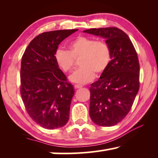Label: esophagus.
Returning a JSON list of instances; mask_svg holds the SVG:
<instances>
[{"label": "esophagus", "mask_w": 158, "mask_h": 158, "mask_svg": "<svg viewBox=\"0 0 158 158\" xmlns=\"http://www.w3.org/2000/svg\"><path fill=\"white\" fill-rule=\"evenodd\" d=\"M74 87H75V89H78V88H81L83 87V86L80 85H75Z\"/></svg>", "instance_id": "34e87169"}]
</instances>
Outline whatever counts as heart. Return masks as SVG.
Returning a JSON list of instances; mask_svg holds the SVG:
<instances>
[{
    "mask_svg": "<svg viewBox=\"0 0 158 158\" xmlns=\"http://www.w3.org/2000/svg\"><path fill=\"white\" fill-rule=\"evenodd\" d=\"M69 50L58 49L55 53L57 65L64 72L72 70L75 60H78L81 68L70 75L71 82L85 84L91 81L96 75L104 73L111 60V52L104 41H96L94 38L80 36L68 45Z\"/></svg>",
    "mask_w": 158,
    "mask_h": 158,
    "instance_id": "1",
    "label": "heart"
}]
</instances>
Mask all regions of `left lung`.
I'll list each match as a JSON object with an SVG mask.
<instances>
[{
	"label": "left lung",
	"mask_w": 158,
	"mask_h": 158,
	"mask_svg": "<svg viewBox=\"0 0 158 158\" xmlns=\"http://www.w3.org/2000/svg\"><path fill=\"white\" fill-rule=\"evenodd\" d=\"M84 33L104 38L111 62L100 78L90 85L89 114L98 126L111 127L130 111L139 88L137 54L128 35L116 27L90 29Z\"/></svg>",
	"instance_id": "obj_1"
}]
</instances>
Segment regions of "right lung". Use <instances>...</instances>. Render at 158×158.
<instances>
[{
  "mask_svg": "<svg viewBox=\"0 0 158 158\" xmlns=\"http://www.w3.org/2000/svg\"><path fill=\"white\" fill-rule=\"evenodd\" d=\"M78 29L44 32L23 53L21 65V95L27 113L43 128L54 129L69 120L74 88L55 59L58 45Z\"/></svg>",
  "mask_w": 158,
  "mask_h": 158,
  "instance_id": "obj_1",
  "label": "right lung"
}]
</instances>
